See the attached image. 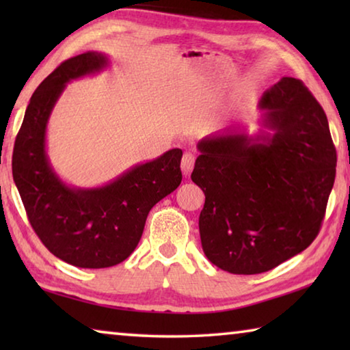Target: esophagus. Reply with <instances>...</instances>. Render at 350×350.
<instances>
[{"instance_id":"obj_1","label":"esophagus","mask_w":350,"mask_h":350,"mask_svg":"<svg viewBox=\"0 0 350 350\" xmlns=\"http://www.w3.org/2000/svg\"><path fill=\"white\" fill-rule=\"evenodd\" d=\"M194 161H196V157H194V154H191V152H185V154H183L182 163H180V168H182V171H183V174H185V176L191 174L193 167H194Z\"/></svg>"}]
</instances>
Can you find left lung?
<instances>
[{"label":"left lung","mask_w":350,"mask_h":350,"mask_svg":"<svg viewBox=\"0 0 350 350\" xmlns=\"http://www.w3.org/2000/svg\"><path fill=\"white\" fill-rule=\"evenodd\" d=\"M259 129L232 126L198 144L191 174L205 193L202 250L234 275L264 273L309 247L335 180L327 117L292 77L259 100Z\"/></svg>","instance_id":"obj_1"}]
</instances>
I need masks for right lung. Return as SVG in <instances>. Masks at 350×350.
<instances>
[{
  "mask_svg": "<svg viewBox=\"0 0 350 350\" xmlns=\"http://www.w3.org/2000/svg\"><path fill=\"white\" fill-rule=\"evenodd\" d=\"M103 52L62 63L35 90L16 135L12 174L35 233L47 250L81 269L120 264L137 247L148 213L180 185L182 150L137 163L108 183L74 187L55 173L46 150L47 123L68 83L109 66Z\"/></svg>",
  "mask_w": 350,
  "mask_h": 350,
  "instance_id": "right-lung-1",
  "label": "right lung"
}]
</instances>
